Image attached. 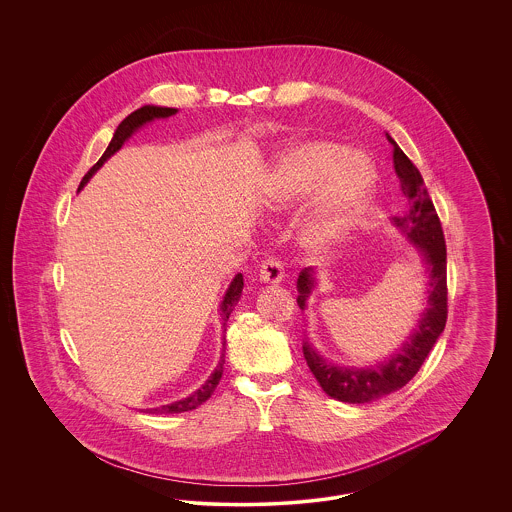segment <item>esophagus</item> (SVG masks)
<instances>
[{
  "instance_id": "34e87169",
  "label": "esophagus",
  "mask_w": 512,
  "mask_h": 512,
  "mask_svg": "<svg viewBox=\"0 0 512 512\" xmlns=\"http://www.w3.org/2000/svg\"><path fill=\"white\" fill-rule=\"evenodd\" d=\"M259 276L263 282L267 284H280L282 278H284V265L278 257H267L261 268H259Z\"/></svg>"
}]
</instances>
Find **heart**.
<instances>
[{"instance_id":"obj_1","label":"heart","mask_w":512,"mask_h":512,"mask_svg":"<svg viewBox=\"0 0 512 512\" xmlns=\"http://www.w3.org/2000/svg\"><path fill=\"white\" fill-rule=\"evenodd\" d=\"M376 182L372 161L361 151H345L328 140L293 144L270 176V192L280 203L315 196L303 220L301 238L322 251L345 234L363 213Z\"/></svg>"}]
</instances>
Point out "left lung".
Returning a JSON list of instances; mask_svg holds the SVG:
<instances>
[{"label":"left lung","instance_id":"8db88e82","mask_svg":"<svg viewBox=\"0 0 512 512\" xmlns=\"http://www.w3.org/2000/svg\"><path fill=\"white\" fill-rule=\"evenodd\" d=\"M388 140L393 144V167L399 176L401 190L411 205L409 213L399 219L395 217L393 222L424 253L430 268L428 307L424 309L413 336L399 349V353L372 368H345L326 363L307 341L303 343L305 361L320 388L343 403H368L411 382L447 322V249L441 222L424 186L422 174L390 136ZM313 288V268H303L297 278V303L301 309H305V301Z\"/></svg>","mask_w":512,"mask_h":512}]
</instances>
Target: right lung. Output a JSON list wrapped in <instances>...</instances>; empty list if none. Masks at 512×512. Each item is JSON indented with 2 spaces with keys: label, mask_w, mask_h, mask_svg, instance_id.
Wrapping results in <instances>:
<instances>
[{
  "label": "right lung",
  "mask_w": 512,
  "mask_h": 512,
  "mask_svg": "<svg viewBox=\"0 0 512 512\" xmlns=\"http://www.w3.org/2000/svg\"><path fill=\"white\" fill-rule=\"evenodd\" d=\"M174 113H176V109H172V107H155V105H144L142 109L130 113V115L119 124V128L115 130V136H113L111 144L107 146L105 153L99 157L98 163L84 174V178H82L78 190L92 178V174L98 171L99 167H101L115 151L121 149L122 144L132 136L134 130H138L142 124L153 121V119H165V117H171ZM242 290H244V276L238 274V276L234 278V282L230 284L228 292H226L224 299H222V305H220V313H222V320H224L222 326H226V320L230 317V313L234 311V305L238 303V299H240V295H242ZM224 332H226V328H224ZM224 343H226V341H224ZM224 343H222V345H224ZM222 366H224V351H222L219 366L215 368V372L209 376V380H207L199 390L194 391V393H192L190 397H186V399L174 401L171 405H163V407H157V409H147V411L155 414H174L186 413V411H192L195 407H199L201 403H205V401L213 395V391L217 390L220 376H222Z\"/></svg>",
  "instance_id": "add662e5"
}]
</instances>
